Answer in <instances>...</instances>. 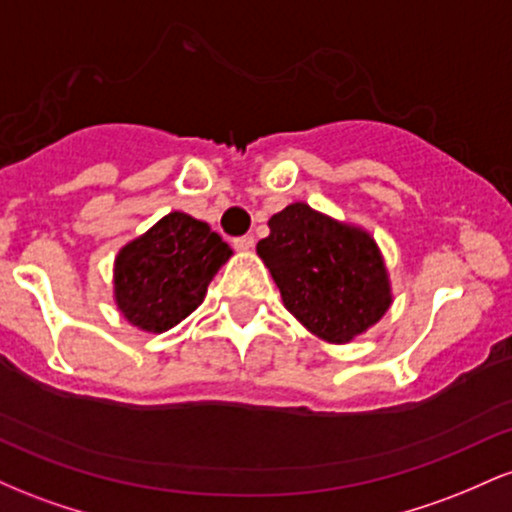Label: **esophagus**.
Masks as SVG:
<instances>
[{"mask_svg": "<svg viewBox=\"0 0 512 512\" xmlns=\"http://www.w3.org/2000/svg\"><path fill=\"white\" fill-rule=\"evenodd\" d=\"M233 245H236V250H240V252H248L255 248V236H240L233 240Z\"/></svg>", "mask_w": 512, "mask_h": 512, "instance_id": "34e87169", "label": "esophagus"}]
</instances>
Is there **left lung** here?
<instances>
[{"label":"left lung","mask_w":512,"mask_h":512,"mask_svg":"<svg viewBox=\"0 0 512 512\" xmlns=\"http://www.w3.org/2000/svg\"><path fill=\"white\" fill-rule=\"evenodd\" d=\"M257 255L286 310L325 342H351L392 303L383 255L370 233L303 202L269 219V236L257 243Z\"/></svg>","instance_id":"8db88e82"}]
</instances>
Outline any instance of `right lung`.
Segmentation results:
<instances>
[{"label":"right lung","instance_id":"1","mask_svg":"<svg viewBox=\"0 0 512 512\" xmlns=\"http://www.w3.org/2000/svg\"><path fill=\"white\" fill-rule=\"evenodd\" d=\"M231 255L209 223L170 211L117 252V310L139 330L166 332L204 301L209 281Z\"/></svg>","mask_w":512,"mask_h":512}]
</instances>
